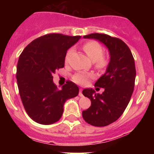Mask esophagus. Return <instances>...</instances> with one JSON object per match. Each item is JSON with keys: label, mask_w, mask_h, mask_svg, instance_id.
<instances>
[{"label": "esophagus", "mask_w": 154, "mask_h": 154, "mask_svg": "<svg viewBox=\"0 0 154 154\" xmlns=\"http://www.w3.org/2000/svg\"><path fill=\"white\" fill-rule=\"evenodd\" d=\"M79 96H80V97H82L83 96V94H82V89H80L79 90Z\"/></svg>", "instance_id": "1"}]
</instances>
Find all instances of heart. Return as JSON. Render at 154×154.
<instances>
[{
    "mask_svg": "<svg viewBox=\"0 0 154 154\" xmlns=\"http://www.w3.org/2000/svg\"><path fill=\"white\" fill-rule=\"evenodd\" d=\"M84 51L87 54L92 62H95L96 67L98 69L101 70L107 67L109 64V60L106 57L103 55L104 49L103 47L96 41H89L85 42L82 46ZM74 51L73 48H70L68 50L66 55H65V62H69V58L71 54ZM94 77L93 74L89 72H79L73 75L72 79L75 82L78 84L83 85L89 81L90 79Z\"/></svg>",
    "mask_w": 154,
    "mask_h": 154,
    "instance_id": "b5f03b06",
    "label": "heart"
}]
</instances>
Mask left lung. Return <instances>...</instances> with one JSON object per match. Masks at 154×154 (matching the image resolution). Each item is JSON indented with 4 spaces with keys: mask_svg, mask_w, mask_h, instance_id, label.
I'll return each instance as SVG.
<instances>
[{
    "mask_svg": "<svg viewBox=\"0 0 154 154\" xmlns=\"http://www.w3.org/2000/svg\"><path fill=\"white\" fill-rule=\"evenodd\" d=\"M83 38L103 43L109 51L110 62L106 73L95 83V86L104 88V92L96 94L92 89L82 91L91 100V106L82 111V117L92 126H108L120 117L130 100L136 79L134 58L126 43L118 38L99 33Z\"/></svg>",
    "mask_w": 154,
    "mask_h": 154,
    "instance_id": "obj_1",
    "label": "left lung"
}]
</instances>
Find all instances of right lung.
Here are the masks:
<instances>
[{"instance_id":"add662e5","label":"right lung","mask_w":154,"mask_h":154,"mask_svg":"<svg viewBox=\"0 0 154 154\" xmlns=\"http://www.w3.org/2000/svg\"><path fill=\"white\" fill-rule=\"evenodd\" d=\"M80 38L48 34L32 41L19 56L16 73L19 94L24 109L36 123H56L62 117L65 101L78 96L79 87L71 81L58 89L53 74L65 66L67 50Z\"/></svg>"}]
</instances>
